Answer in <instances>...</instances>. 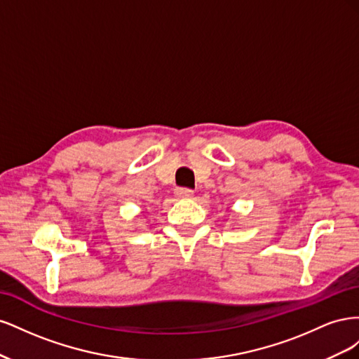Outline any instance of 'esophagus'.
I'll return each instance as SVG.
<instances>
[{"label": "esophagus", "instance_id": "34e87169", "mask_svg": "<svg viewBox=\"0 0 359 359\" xmlns=\"http://www.w3.org/2000/svg\"><path fill=\"white\" fill-rule=\"evenodd\" d=\"M175 193H177L178 198H191L193 196V190L187 189V187H178L175 190Z\"/></svg>", "mask_w": 359, "mask_h": 359}]
</instances>
